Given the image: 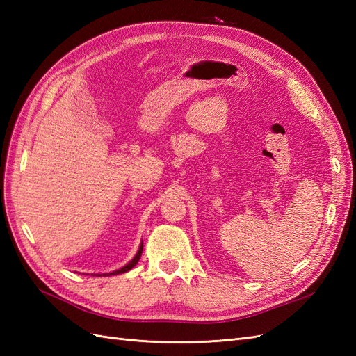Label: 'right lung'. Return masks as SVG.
Wrapping results in <instances>:
<instances>
[{
  "mask_svg": "<svg viewBox=\"0 0 356 356\" xmlns=\"http://www.w3.org/2000/svg\"><path fill=\"white\" fill-rule=\"evenodd\" d=\"M143 248H144V245L141 243V246H139V250H138L136 255L132 258V261H129L126 266H123L122 268H118V270H114L113 273H104V276H110V275H120V273H126V272L131 270L132 267H135V266H136V263L139 261V258H141V254H143ZM98 276H102V275H98Z\"/></svg>",
  "mask_w": 356,
  "mask_h": 356,
  "instance_id": "obj_1",
  "label": "right lung"
}]
</instances>
